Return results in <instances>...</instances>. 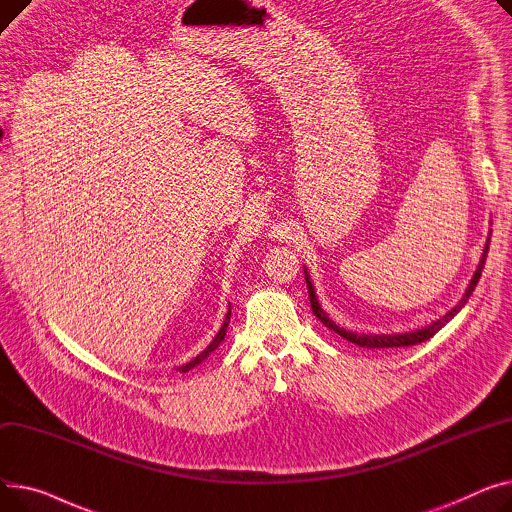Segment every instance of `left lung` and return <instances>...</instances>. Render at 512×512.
I'll return each mask as SVG.
<instances>
[{"label": "left lung", "instance_id": "obj_1", "mask_svg": "<svg viewBox=\"0 0 512 512\" xmlns=\"http://www.w3.org/2000/svg\"><path fill=\"white\" fill-rule=\"evenodd\" d=\"M490 235H492V231L488 233V239H486V246H484V254H482V258H479V264H477V268H475V273H473V277H471V281H469V285H467V289H465V293H463V297L459 299L457 302V306L455 308H450L444 316H440L438 320H434V322H430V324H426V326H422V328H415V330H409V333H395V335H382V333H353V330H345L343 326H339L335 320H330L328 318V314L322 310V306L318 304V295H316V291H314V285H312V281H310V273H308V268L304 266V273H306V283H308V293H310V304H312V312L320 318V322L326 326V328H330V330H335V333H339L343 339H347L349 343H355V345H359V347H366V349H393V347H409V345H417V343H422V341H428L430 337H434L438 330L442 328V326H446L450 320H453L463 308H465V304H467V299L471 297V293H473V289H475V285H477V281H479V277H482V270H484V264H486V256H488V250H490Z\"/></svg>", "mask_w": 512, "mask_h": 512}]
</instances>
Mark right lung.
Instances as JSON below:
<instances>
[{"label": "right lung", "mask_w": 512, "mask_h": 512, "mask_svg": "<svg viewBox=\"0 0 512 512\" xmlns=\"http://www.w3.org/2000/svg\"><path fill=\"white\" fill-rule=\"evenodd\" d=\"M0 132H2V130H0ZM0 136H2V134H0ZM229 318H231V306L227 308V314H225V318H223V324H221V328H219V333L215 335V339L208 343V347H206L204 351H200V353H198V355H196L194 359H190V362H188V364H184V366H179V368H177L179 372H190L192 368H196L198 364H202V362H204V359H206V357H208L210 353H213V351H215V349H217V347H219V345L223 343V339H225V333H227V326H229Z\"/></svg>", "instance_id": "right-lung-1"}]
</instances>
